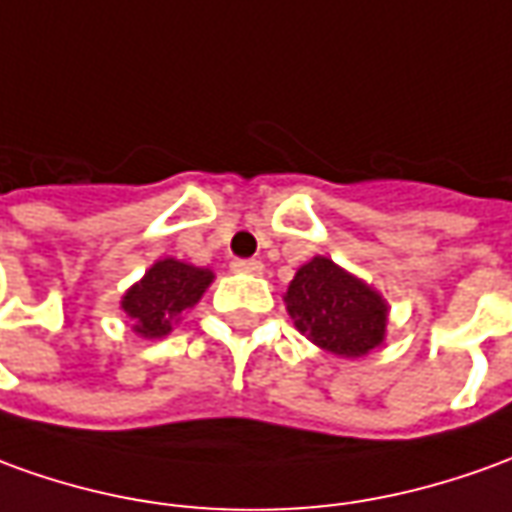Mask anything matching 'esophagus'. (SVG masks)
Returning <instances> with one entry per match:
<instances>
[{
  "label": "esophagus",
  "instance_id": "34e87169",
  "mask_svg": "<svg viewBox=\"0 0 512 512\" xmlns=\"http://www.w3.org/2000/svg\"><path fill=\"white\" fill-rule=\"evenodd\" d=\"M231 270L234 273H248V276H259L264 270V264L259 259H236V262H231Z\"/></svg>",
  "mask_w": 512,
  "mask_h": 512
}]
</instances>
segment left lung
Here are the masks:
<instances>
[{
  "instance_id": "1",
  "label": "left lung",
  "mask_w": 512,
  "mask_h": 512,
  "mask_svg": "<svg viewBox=\"0 0 512 512\" xmlns=\"http://www.w3.org/2000/svg\"><path fill=\"white\" fill-rule=\"evenodd\" d=\"M295 329L334 357H368L387 337L390 306L373 290L329 256H312L284 292Z\"/></svg>"
}]
</instances>
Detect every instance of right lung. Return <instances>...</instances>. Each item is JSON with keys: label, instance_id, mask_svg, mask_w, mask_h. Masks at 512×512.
Returning <instances> with one entry per match:
<instances>
[{"label": "right lung", "instance_id": "right-lung-1", "mask_svg": "<svg viewBox=\"0 0 512 512\" xmlns=\"http://www.w3.org/2000/svg\"><path fill=\"white\" fill-rule=\"evenodd\" d=\"M214 281V270L181 262V259H158L125 295L122 312L130 317V329L144 340L167 337L183 315L195 306Z\"/></svg>", "mask_w": 512, "mask_h": 512}]
</instances>
